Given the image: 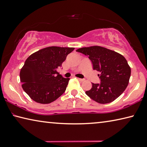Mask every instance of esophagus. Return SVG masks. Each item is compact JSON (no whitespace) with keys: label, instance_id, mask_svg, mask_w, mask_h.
Returning <instances> with one entry per match:
<instances>
[{"label":"esophagus","instance_id":"obj_1","mask_svg":"<svg viewBox=\"0 0 147 147\" xmlns=\"http://www.w3.org/2000/svg\"><path fill=\"white\" fill-rule=\"evenodd\" d=\"M78 80H79V81H80V82H84V80H85L84 79H82V78H78Z\"/></svg>","mask_w":147,"mask_h":147}]
</instances>
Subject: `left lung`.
I'll use <instances>...</instances> for the list:
<instances>
[{"mask_svg": "<svg viewBox=\"0 0 147 147\" xmlns=\"http://www.w3.org/2000/svg\"><path fill=\"white\" fill-rule=\"evenodd\" d=\"M88 56L94 70L100 73V84L92 83L86 94L96 102L108 104L117 98L127 88L131 69L125 58L115 51L100 46L82 47L76 50Z\"/></svg>", "mask_w": 147, "mask_h": 147, "instance_id": "left-lung-1", "label": "left lung"}]
</instances>
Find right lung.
I'll use <instances>...</instances> for the list:
<instances>
[{
    "mask_svg": "<svg viewBox=\"0 0 147 147\" xmlns=\"http://www.w3.org/2000/svg\"><path fill=\"white\" fill-rule=\"evenodd\" d=\"M73 47H49L32 54L20 71L22 88L36 102L49 104L63 94L70 78L57 71Z\"/></svg>",
    "mask_w": 147,
    "mask_h": 147,
    "instance_id": "add662e5",
    "label": "right lung"
}]
</instances>
